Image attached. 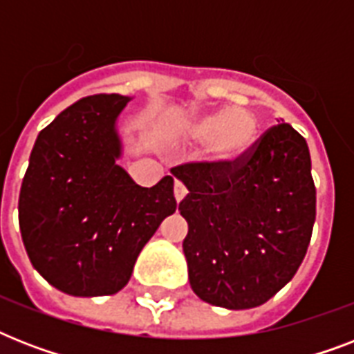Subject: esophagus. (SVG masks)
Segmentation results:
<instances>
[{"instance_id":"obj_1","label":"esophagus","mask_w":354,"mask_h":354,"mask_svg":"<svg viewBox=\"0 0 354 354\" xmlns=\"http://www.w3.org/2000/svg\"><path fill=\"white\" fill-rule=\"evenodd\" d=\"M185 194H187V189H185V185H183L182 182L174 183V198H176V202H182V200L185 198Z\"/></svg>"}]
</instances>
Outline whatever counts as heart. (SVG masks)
<instances>
[{
    "label": "heart",
    "mask_w": 354,
    "mask_h": 354,
    "mask_svg": "<svg viewBox=\"0 0 354 354\" xmlns=\"http://www.w3.org/2000/svg\"><path fill=\"white\" fill-rule=\"evenodd\" d=\"M257 119L246 110H216L200 115L185 127V136L194 143H213L218 160H239L257 139Z\"/></svg>",
    "instance_id": "1"
}]
</instances>
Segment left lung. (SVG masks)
I'll use <instances>...</instances> for the list:
<instances>
[{
    "label": "left lung",
    "mask_w": 354,
    "mask_h": 354,
    "mask_svg": "<svg viewBox=\"0 0 354 354\" xmlns=\"http://www.w3.org/2000/svg\"><path fill=\"white\" fill-rule=\"evenodd\" d=\"M187 187L180 215L189 283L215 307L253 308L296 275L316 221L307 141L288 122L268 128L233 161L172 169Z\"/></svg>",
    "instance_id": "left-lung-1"
}]
</instances>
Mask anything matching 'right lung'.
Returning a JSON list of instances; mask_svg holds the SVG:
<instances>
[{"instance_id":"obj_1","label":"right lung","mask_w":354,"mask_h":354,"mask_svg":"<svg viewBox=\"0 0 354 354\" xmlns=\"http://www.w3.org/2000/svg\"><path fill=\"white\" fill-rule=\"evenodd\" d=\"M118 93L80 99L36 138L19 189V232L30 263L69 296L115 294L139 252L176 211L174 178L141 187L115 163Z\"/></svg>"}]
</instances>
